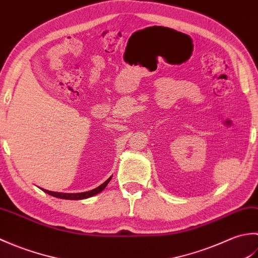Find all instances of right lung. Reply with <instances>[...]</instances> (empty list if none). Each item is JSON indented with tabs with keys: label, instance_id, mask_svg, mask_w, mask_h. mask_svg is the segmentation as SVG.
I'll return each instance as SVG.
<instances>
[{
	"label": "right lung",
	"instance_id": "1",
	"mask_svg": "<svg viewBox=\"0 0 258 258\" xmlns=\"http://www.w3.org/2000/svg\"><path fill=\"white\" fill-rule=\"evenodd\" d=\"M112 177H109L106 182H104L102 185L98 186V187L89 190V191H84V193H57V191H51L44 188H41L43 191H45L48 195H52L54 197H57V199H62V200H84V199H89V197L94 196L96 194L100 193L104 188L106 187V185L109 183Z\"/></svg>",
	"mask_w": 258,
	"mask_h": 258
}]
</instances>
